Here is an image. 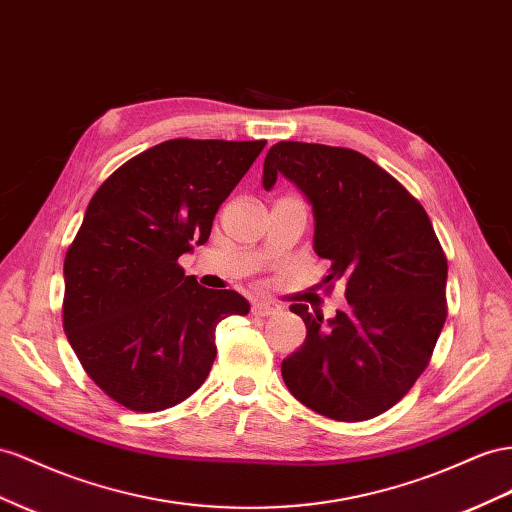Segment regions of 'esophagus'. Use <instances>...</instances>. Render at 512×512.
Masks as SVG:
<instances>
[{
  "instance_id": "1",
  "label": "esophagus",
  "mask_w": 512,
  "mask_h": 512,
  "mask_svg": "<svg viewBox=\"0 0 512 512\" xmlns=\"http://www.w3.org/2000/svg\"><path fill=\"white\" fill-rule=\"evenodd\" d=\"M278 310H280V306H278V303H273V301H254V306H252V312L256 316H269V314H275Z\"/></svg>"
}]
</instances>
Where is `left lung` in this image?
Returning <instances> with one entry per match:
<instances>
[{"mask_svg":"<svg viewBox=\"0 0 512 512\" xmlns=\"http://www.w3.org/2000/svg\"><path fill=\"white\" fill-rule=\"evenodd\" d=\"M288 178L312 206L325 284L349 306L334 319L290 306L306 340L282 362L299 403L331 420L362 422L394 407L422 375L446 323L448 262L422 204L351 148L280 142L262 168L267 191Z\"/></svg>","mask_w":512,"mask_h":512,"instance_id":"left-lung-1","label":"left lung"}]
</instances>
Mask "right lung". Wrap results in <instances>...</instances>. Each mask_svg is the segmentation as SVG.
I'll list each match as a JSON object with an SVG mask.
<instances>
[{"instance_id": "add662e5", "label": "right lung", "mask_w": 512, "mask_h": 512, "mask_svg": "<svg viewBox=\"0 0 512 512\" xmlns=\"http://www.w3.org/2000/svg\"><path fill=\"white\" fill-rule=\"evenodd\" d=\"M265 142L170 140L129 159L94 193L64 260V331L90 379L133 411L183 403L211 372L215 329L247 314L178 256L211 237L219 206Z\"/></svg>"}]
</instances>
